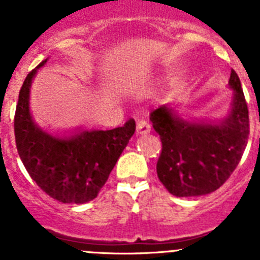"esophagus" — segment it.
Segmentation results:
<instances>
[{
    "label": "esophagus",
    "instance_id": "obj_1",
    "mask_svg": "<svg viewBox=\"0 0 260 260\" xmlns=\"http://www.w3.org/2000/svg\"><path fill=\"white\" fill-rule=\"evenodd\" d=\"M151 132L150 123L146 119H139L137 122V133L138 134H148Z\"/></svg>",
    "mask_w": 260,
    "mask_h": 260
}]
</instances>
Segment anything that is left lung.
I'll return each instance as SVG.
<instances>
[{"label": "left lung", "instance_id": "left-lung-1", "mask_svg": "<svg viewBox=\"0 0 260 260\" xmlns=\"http://www.w3.org/2000/svg\"><path fill=\"white\" fill-rule=\"evenodd\" d=\"M232 112L219 125L189 122L167 105L152 110L150 119L161 139L156 172L176 197L210 194L237 168L249 139V109L237 73L232 69Z\"/></svg>", "mask_w": 260, "mask_h": 260}]
</instances>
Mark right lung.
Wrapping results in <instances>:
<instances>
[{"mask_svg": "<svg viewBox=\"0 0 260 260\" xmlns=\"http://www.w3.org/2000/svg\"><path fill=\"white\" fill-rule=\"evenodd\" d=\"M26 77L19 91L14 134L19 157L31 178L45 194L62 203L92 201L107 182L128 139L135 121L113 130L83 132L68 139L54 138L34 123L29 114V86L39 68Z\"/></svg>", "mask_w": 260, "mask_h": 260, "instance_id": "add662e5", "label": "right lung"}]
</instances>
